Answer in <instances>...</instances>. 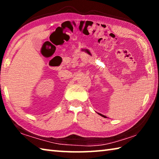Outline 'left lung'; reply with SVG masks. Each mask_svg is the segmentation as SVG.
<instances>
[{"instance_id": "left-lung-1", "label": "left lung", "mask_w": 159, "mask_h": 159, "mask_svg": "<svg viewBox=\"0 0 159 159\" xmlns=\"http://www.w3.org/2000/svg\"><path fill=\"white\" fill-rule=\"evenodd\" d=\"M99 114V113H98ZM99 115H100L101 116H102V117H104V118H107V116H104V115H102V114H99Z\"/></svg>"}]
</instances>
